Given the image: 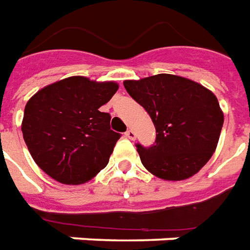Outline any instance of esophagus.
Instances as JSON below:
<instances>
[{
	"label": "esophagus",
	"instance_id": "esophagus-1",
	"mask_svg": "<svg viewBox=\"0 0 250 250\" xmlns=\"http://www.w3.org/2000/svg\"><path fill=\"white\" fill-rule=\"evenodd\" d=\"M125 137L129 138V140H134V137H136V133L133 132L132 129H129V130L125 132Z\"/></svg>",
	"mask_w": 250,
	"mask_h": 250
}]
</instances>
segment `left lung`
<instances>
[{
    "mask_svg": "<svg viewBox=\"0 0 250 250\" xmlns=\"http://www.w3.org/2000/svg\"><path fill=\"white\" fill-rule=\"evenodd\" d=\"M129 96L149 113L156 127L150 146L136 144L141 163L164 180L192 177L212 157L224 114L207 87L173 74L125 81Z\"/></svg>",
    "mask_w": 250,
    "mask_h": 250,
    "instance_id": "8db88e82",
    "label": "left lung"
}]
</instances>
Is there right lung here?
I'll use <instances>...</instances> for the list:
<instances>
[{
  "mask_svg": "<svg viewBox=\"0 0 250 250\" xmlns=\"http://www.w3.org/2000/svg\"><path fill=\"white\" fill-rule=\"evenodd\" d=\"M116 83L69 77L43 87L25 106L22 134L38 167L58 183L92 180L109 163L121 134L100 107L117 92Z\"/></svg>",
  "mask_w": 250,
  "mask_h": 250,
  "instance_id": "obj_1",
  "label": "right lung"
}]
</instances>
